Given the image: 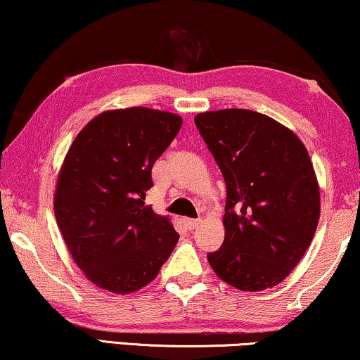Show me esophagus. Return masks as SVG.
<instances>
[{"label":"esophagus","instance_id":"34e87169","mask_svg":"<svg viewBox=\"0 0 360 360\" xmlns=\"http://www.w3.org/2000/svg\"><path fill=\"white\" fill-rule=\"evenodd\" d=\"M200 223H201V219H185V226L188 229H195L196 226H200Z\"/></svg>","mask_w":360,"mask_h":360}]
</instances>
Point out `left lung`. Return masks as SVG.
<instances>
[{
	"instance_id": "1",
	"label": "left lung",
	"mask_w": 360,
	"mask_h": 360,
	"mask_svg": "<svg viewBox=\"0 0 360 360\" xmlns=\"http://www.w3.org/2000/svg\"><path fill=\"white\" fill-rule=\"evenodd\" d=\"M201 137L226 181V236L208 262L244 292L278 285L316 233L319 188L302 141L272 117L249 110L200 112Z\"/></svg>"
}]
</instances>
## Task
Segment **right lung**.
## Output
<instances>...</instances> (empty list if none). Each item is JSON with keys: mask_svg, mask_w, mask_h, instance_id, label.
Returning <instances> with one entry per match:
<instances>
[{"mask_svg": "<svg viewBox=\"0 0 360 360\" xmlns=\"http://www.w3.org/2000/svg\"><path fill=\"white\" fill-rule=\"evenodd\" d=\"M181 117L149 108L105 111L73 141L57 180L53 210L73 260L112 293L152 282L179 234L144 203L152 167L172 144Z\"/></svg>", "mask_w": 360, "mask_h": 360, "instance_id": "add662e5", "label": "right lung"}]
</instances>
